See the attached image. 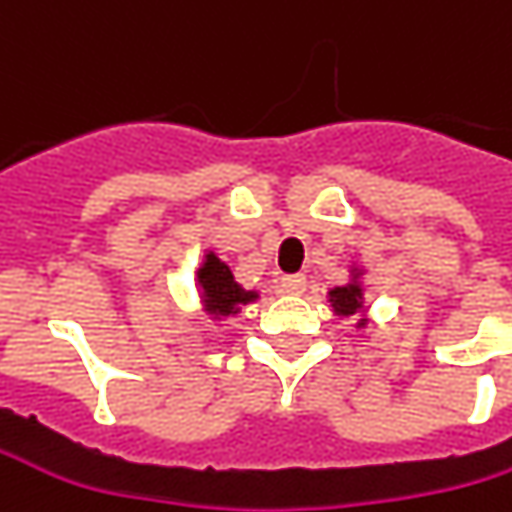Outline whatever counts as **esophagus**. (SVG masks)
Returning <instances> with one entry per match:
<instances>
[{"label":"esophagus","instance_id":"esophagus-1","mask_svg":"<svg viewBox=\"0 0 512 512\" xmlns=\"http://www.w3.org/2000/svg\"><path fill=\"white\" fill-rule=\"evenodd\" d=\"M282 290L290 293V296H302V293L307 290V279L302 276V273H296V276H285V279H282Z\"/></svg>","mask_w":512,"mask_h":512}]
</instances>
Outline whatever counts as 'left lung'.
Returning <instances> with one entry per match:
<instances>
[{
    "mask_svg": "<svg viewBox=\"0 0 512 512\" xmlns=\"http://www.w3.org/2000/svg\"><path fill=\"white\" fill-rule=\"evenodd\" d=\"M330 302H333V310H336V313H342V316H353V313H359V310H362V285H359V282H353V285L333 287V290H330ZM362 322H359V325H362Z\"/></svg>",
    "mask_w": 512,
    "mask_h": 512,
    "instance_id": "1",
    "label": "left lung"
}]
</instances>
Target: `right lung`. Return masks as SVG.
<instances>
[{
  "label": "right lung",
  "instance_id": "1",
  "mask_svg": "<svg viewBox=\"0 0 512 512\" xmlns=\"http://www.w3.org/2000/svg\"><path fill=\"white\" fill-rule=\"evenodd\" d=\"M199 285H202V299L210 316H233L239 313V307L247 302H256V290H245L233 279L230 267L216 256V253H207L205 265L199 267Z\"/></svg>",
  "mask_w": 512,
  "mask_h": 512
}]
</instances>
